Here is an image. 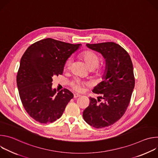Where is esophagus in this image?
<instances>
[{
    "mask_svg": "<svg viewBox=\"0 0 158 158\" xmlns=\"http://www.w3.org/2000/svg\"><path fill=\"white\" fill-rule=\"evenodd\" d=\"M80 96H81V95L79 94H77V93L74 94V98H79V97H80Z\"/></svg>",
    "mask_w": 158,
    "mask_h": 158,
    "instance_id": "34e87169",
    "label": "esophagus"
}]
</instances>
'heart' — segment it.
<instances>
[{
	"label": "heart",
	"instance_id": "1",
	"mask_svg": "<svg viewBox=\"0 0 158 158\" xmlns=\"http://www.w3.org/2000/svg\"><path fill=\"white\" fill-rule=\"evenodd\" d=\"M81 58L84 60L85 63L87 65V67L90 69H95L96 67L98 66L100 62V57L99 56L96 54L95 52L91 51H85L81 54ZM71 64V59H68L65 62V67L67 69H69ZM102 68H99L98 69L99 73H101L102 71ZM71 86L76 91H80L81 85H85L86 84L84 82H82L79 80L74 79L73 80L70 82Z\"/></svg>",
	"mask_w": 158,
	"mask_h": 158
}]
</instances>
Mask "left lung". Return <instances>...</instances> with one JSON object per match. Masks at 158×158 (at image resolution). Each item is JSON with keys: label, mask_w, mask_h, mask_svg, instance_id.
Listing matches in <instances>:
<instances>
[{"label": "left lung", "mask_w": 158, "mask_h": 158, "mask_svg": "<svg viewBox=\"0 0 158 158\" xmlns=\"http://www.w3.org/2000/svg\"><path fill=\"white\" fill-rule=\"evenodd\" d=\"M86 46L100 52L106 59V69L104 81L93 92L101 94L100 99L89 98V105L83 112L85 121L96 128L114 124L125 113L129 106L135 78L133 65L128 52L119 44L112 42L87 44Z\"/></svg>", "instance_id": "obj_1"}]
</instances>
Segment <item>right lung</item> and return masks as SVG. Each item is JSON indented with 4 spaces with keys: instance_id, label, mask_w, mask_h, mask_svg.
I'll return each mask as SVG.
<instances>
[{
    "instance_id": "1",
    "label": "right lung",
    "mask_w": 158,
    "mask_h": 158,
    "mask_svg": "<svg viewBox=\"0 0 158 158\" xmlns=\"http://www.w3.org/2000/svg\"><path fill=\"white\" fill-rule=\"evenodd\" d=\"M80 45L48 38L31 45L22 56L17 85L22 105L36 121L46 124L56 121L73 98L67 89L56 94L52 82L54 76L62 74L65 61Z\"/></svg>"
}]
</instances>
